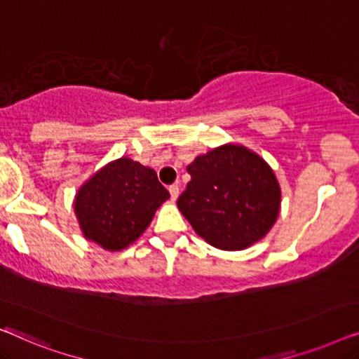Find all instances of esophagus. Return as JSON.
Listing matches in <instances>:
<instances>
[{
	"label": "esophagus",
	"mask_w": 359,
	"mask_h": 359,
	"mask_svg": "<svg viewBox=\"0 0 359 359\" xmlns=\"http://www.w3.org/2000/svg\"><path fill=\"white\" fill-rule=\"evenodd\" d=\"M179 185L177 184H174V185H170L169 187V191H170V198H172L174 201L177 200V196H179Z\"/></svg>",
	"instance_id": "1"
}]
</instances>
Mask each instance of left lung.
<instances>
[{
	"instance_id": "1",
	"label": "left lung",
	"mask_w": 359,
	"mask_h": 359,
	"mask_svg": "<svg viewBox=\"0 0 359 359\" xmlns=\"http://www.w3.org/2000/svg\"><path fill=\"white\" fill-rule=\"evenodd\" d=\"M179 196L180 213L210 245L244 250L278 218L281 189L269 163L242 144L226 143L196 156Z\"/></svg>"
}]
</instances>
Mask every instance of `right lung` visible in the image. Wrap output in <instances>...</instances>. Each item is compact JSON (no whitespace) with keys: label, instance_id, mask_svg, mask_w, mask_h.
<instances>
[{"label":"right lung","instance_id":"1","mask_svg":"<svg viewBox=\"0 0 359 359\" xmlns=\"http://www.w3.org/2000/svg\"><path fill=\"white\" fill-rule=\"evenodd\" d=\"M169 196L154 169L120 158L79 187L74 213L86 239L104 250L118 252L143 234Z\"/></svg>","mask_w":359,"mask_h":359}]
</instances>
